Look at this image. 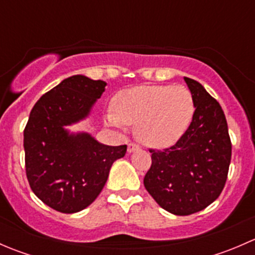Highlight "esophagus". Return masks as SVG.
Here are the masks:
<instances>
[{"label": "esophagus", "instance_id": "obj_1", "mask_svg": "<svg viewBox=\"0 0 255 255\" xmlns=\"http://www.w3.org/2000/svg\"><path fill=\"white\" fill-rule=\"evenodd\" d=\"M139 149H140V146L138 145L137 143H129V144H128V151H129V153L137 151V150H139Z\"/></svg>", "mask_w": 255, "mask_h": 255}]
</instances>
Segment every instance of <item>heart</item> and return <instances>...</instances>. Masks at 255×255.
Segmentation results:
<instances>
[{
  "label": "heart",
  "instance_id": "heart-1",
  "mask_svg": "<svg viewBox=\"0 0 255 255\" xmlns=\"http://www.w3.org/2000/svg\"><path fill=\"white\" fill-rule=\"evenodd\" d=\"M194 115L195 100L187 87L144 85L118 92L107 121L116 127L135 126L143 144L166 148L185 134Z\"/></svg>",
  "mask_w": 255,
  "mask_h": 255
}]
</instances>
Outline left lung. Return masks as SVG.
Instances as JSON below:
<instances>
[{
  "label": "left lung",
  "mask_w": 255,
  "mask_h": 255,
  "mask_svg": "<svg viewBox=\"0 0 255 255\" xmlns=\"http://www.w3.org/2000/svg\"><path fill=\"white\" fill-rule=\"evenodd\" d=\"M184 80L196 107L191 125L170 148L149 149L151 165L144 176V186L159 206L177 216L199 212L220 196L232 155L222 107L200 82Z\"/></svg>",
  "instance_id": "8db88e82"
}]
</instances>
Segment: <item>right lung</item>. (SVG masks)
<instances>
[{"instance_id":"obj_1","label":"right lung","mask_w":255,"mask_h":255,"mask_svg":"<svg viewBox=\"0 0 255 255\" xmlns=\"http://www.w3.org/2000/svg\"><path fill=\"white\" fill-rule=\"evenodd\" d=\"M106 82L74 75L43 95L24 128L28 182L38 199L53 210L75 213L96 200L113 161L127 145L110 146L89 133L70 134L65 126L89 116Z\"/></svg>"}]
</instances>
